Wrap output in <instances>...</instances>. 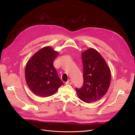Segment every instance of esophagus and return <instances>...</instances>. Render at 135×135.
<instances>
[{
    "instance_id": "esophagus-1",
    "label": "esophagus",
    "mask_w": 135,
    "mask_h": 135,
    "mask_svg": "<svg viewBox=\"0 0 135 135\" xmlns=\"http://www.w3.org/2000/svg\"><path fill=\"white\" fill-rule=\"evenodd\" d=\"M67 84H73V81L71 79H69L67 82H66Z\"/></svg>"
}]
</instances>
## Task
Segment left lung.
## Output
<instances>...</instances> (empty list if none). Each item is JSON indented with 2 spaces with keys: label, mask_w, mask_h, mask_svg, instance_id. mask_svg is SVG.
Returning a JSON list of instances; mask_svg holds the SVG:
<instances>
[{
  "label": "left lung",
  "mask_w": 135,
  "mask_h": 135,
  "mask_svg": "<svg viewBox=\"0 0 135 135\" xmlns=\"http://www.w3.org/2000/svg\"><path fill=\"white\" fill-rule=\"evenodd\" d=\"M83 86L76 91L79 98L90 103L102 98L109 89L111 73L103 57L96 50L90 48L81 54Z\"/></svg>",
  "instance_id": "8db88e82"
}]
</instances>
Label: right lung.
<instances>
[{"instance_id": "obj_1", "label": "right lung", "mask_w": 135, "mask_h": 135, "mask_svg": "<svg viewBox=\"0 0 135 135\" xmlns=\"http://www.w3.org/2000/svg\"><path fill=\"white\" fill-rule=\"evenodd\" d=\"M59 52L51 46H45L35 53L28 61L25 78L28 86L37 96H50L63 84L60 79L53 62Z\"/></svg>"}]
</instances>
